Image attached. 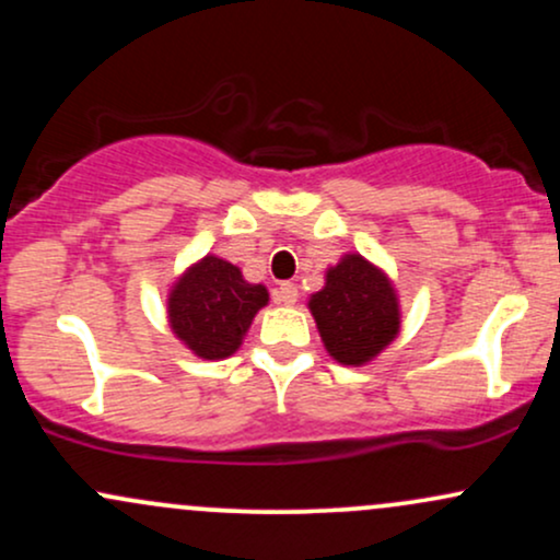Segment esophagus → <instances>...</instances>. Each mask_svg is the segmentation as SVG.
<instances>
[{"instance_id": "34e87169", "label": "esophagus", "mask_w": 560, "mask_h": 560, "mask_svg": "<svg viewBox=\"0 0 560 560\" xmlns=\"http://www.w3.org/2000/svg\"><path fill=\"white\" fill-rule=\"evenodd\" d=\"M276 302H279V305H294V302H298V284L281 281V284L276 287Z\"/></svg>"}]
</instances>
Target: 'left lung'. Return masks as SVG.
I'll list each match as a JSON object with an SVG mask.
<instances>
[{"label": "left lung", "instance_id": "1", "mask_svg": "<svg viewBox=\"0 0 560 560\" xmlns=\"http://www.w3.org/2000/svg\"><path fill=\"white\" fill-rule=\"evenodd\" d=\"M326 352L342 365H369L395 342L402 326L400 294L376 262L345 253L326 268L324 287L307 298Z\"/></svg>", "mask_w": 560, "mask_h": 560}]
</instances>
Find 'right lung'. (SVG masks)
Here are the masks:
<instances>
[{"mask_svg": "<svg viewBox=\"0 0 560 560\" xmlns=\"http://www.w3.org/2000/svg\"><path fill=\"white\" fill-rule=\"evenodd\" d=\"M268 300L266 284H249L240 266L208 253L176 276L165 305L171 331L191 355L223 361L240 350Z\"/></svg>", "mask_w": 560, "mask_h": 560, "instance_id": "obj_1", "label": "right lung"}]
</instances>
